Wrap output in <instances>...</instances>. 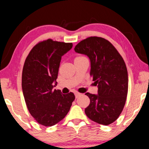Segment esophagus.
<instances>
[{
	"label": "esophagus",
	"mask_w": 149,
	"mask_h": 149,
	"mask_svg": "<svg viewBox=\"0 0 149 149\" xmlns=\"http://www.w3.org/2000/svg\"><path fill=\"white\" fill-rule=\"evenodd\" d=\"M74 95H75V97H76V98H77V97L79 96H80V95L81 94V93H78V92H75Z\"/></svg>",
	"instance_id": "esophagus-1"
}]
</instances>
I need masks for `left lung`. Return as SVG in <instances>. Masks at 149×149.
Returning a JSON list of instances; mask_svg holds the SVG:
<instances>
[{
  "label": "left lung",
  "mask_w": 149,
  "mask_h": 149,
  "mask_svg": "<svg viewBox=\"0 0 149 149\" xmlns=\"http://www.w3.org/2000/svg\"><path fill=\"white\" fill-rule=\"evenodd\" d=\"M74 51L89 57L90 74L98 87V95L86 93L91 100L86 115L93 122L109 125L117 120L125 105L128 86L125 62L113 44L102 37L86 38Z\"/></svg>",
  "instance_id": "8db88e82"
}]
</instances>
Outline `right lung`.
I'll list each match as a JSON object with an SVG mask.
<instances>
[{"mask_svg":"<svg viewBox=\"0 0 149 149\" xmlns=\"http://www.w3.org/2000/svg\"><path fill=\"white\" fill-rule=\"evenodd\" d=\"M72 47V43L47 39L33 47L25 59L22 72L24 99L31 115L43 126H52L61 121L75 99L74 93L65 95L53 90L61 56Z\"/></svg>","mask_w":149,"mask_h":149,"instance_id":"add662e5","label":"right lung"}]
</instances>
